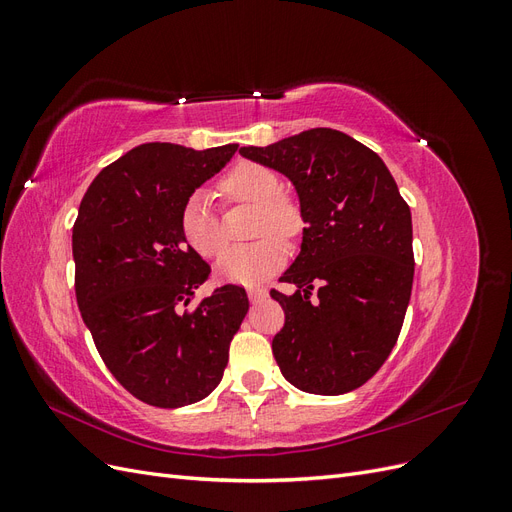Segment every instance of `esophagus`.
Listing matches in <instances>:
<instances>
[{
	"label": "esophagus",
	"instance_id": "34e87169",
	"mask_svg": "<svg viewBox=\"0 0 512 512\" xmlns=\"http://www.w3.org/2000/svg\"><path fill=\"white\" fill-rule=\"evenodd\" d=\"M247 297H250L252 303H258V301H262V299H267V290H262V288H250V290H247Z\"/></svg>",
	"mask_w": 512,
	"mask_h": 512
}]
</instances>
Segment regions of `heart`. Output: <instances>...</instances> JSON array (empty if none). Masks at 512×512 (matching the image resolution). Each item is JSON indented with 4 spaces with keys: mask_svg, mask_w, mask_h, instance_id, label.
<instances>
[{
    "mask_svg": "<svg viewBox=\"0 0 512 512\" xmlns=\"http://www.w3.org/2000/svg\"><path fill=\"white\" fill-rule=\"evenodd\" d=\"M220 192L232 200L258 205L256 235L262 239L237 245L220 260V275L228 282L243 286H258L280 271L288 256L286 239L301 230V215L297 205L282 196V181L271 168L256 162H239L220 179ZM183 241L203 258H215L224 252L226 239L222 235L218 213L213 209L211 196L205 190H196L185 200L179 215ZM278 235L275 236L274 232Z\"/></svg>",
    "mask_w": 512,
    "mask_h": 512,
    "instance_id": "1",
    "label": "heart"
}]
</instances>
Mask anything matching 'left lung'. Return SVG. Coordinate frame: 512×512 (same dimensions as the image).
I'll return each instance as SVG.
<instances>
[{
  "label": "left lung",
  "instance_id": "8db88e82",
  "mask_svg": "<svg viewBox=\"0 0 512 512\" xmlns=\"http://www.w3.org/2000/svg\"><path fill=\"white\" fill-rule=\"evenodd\" d=\"M239 153L292 181L305 222L301 254L280 277L294 292L271 290L286 314L277 365L305 393L359 389L389 359L410 303L408 203L378 153L331 128Z\"/></svg>",
  "mask_w": 512,
  "mask_h": 512
}]
</instances>
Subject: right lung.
Listing matches in <instances>:
<instances>
[{
  "instance_id": "obj_1",
  "label": "right lung",
  "mask_w": 512,
  "mask_h": 512,
  "mask_svg": "<svg viewBox=\"0 0 512 512\" xmlns=\"http://www.w3.org/2000/svg\"><path fill=\"white\" fill-rule=\"evenodd\" d=\"M237 149L138 145L100 170L81 200L72 228L76 303L108 371L149 406L205 399L250 307L243 288L226 284L181 309L211 273L183 241L181 209Z\"/></svg>"
}]
</instances>
